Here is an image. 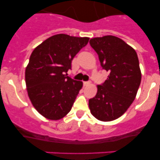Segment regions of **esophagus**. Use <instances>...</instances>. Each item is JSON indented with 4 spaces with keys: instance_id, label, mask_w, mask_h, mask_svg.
<instances>
[{
    "instance_id": "esophagus-1",
    "label": "esophagus",
    "mask_w": 160,
    "mask_h": 160,
    "mask_svg": "<svg viewBox=\"0 0 160 160\" xmlns=\"http://www.w3.org/2000/svg\"><path fill=\"white\" fill-rule=\"evenodd\" d=\"M91 82H83V85L84 86H88V85H90Z\"/></svg>"
}]
</instances>
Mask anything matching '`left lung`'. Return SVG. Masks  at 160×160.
Listing matches in <instances>:
<instances>
[{
    "instance_id": "obj_1",
    "label": "left lung",
    "mask_w": 160,
    "mask_h": 160,
    "mask_svg": "<svg viewBox=\"0 0 160 160\" xmlns=\"http://www.w3.org/2000/svg\"><path fill=\"white\" fill-rule=\"evenodd\" d=\"M90 45L110 74L102 85H97L89 109L98 120L114 121L125 113L136 98L141 81L138 57L132 46L114 35L92 38Z\"/></svg>"
}]
</instances>
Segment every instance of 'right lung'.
I'll return each instance as SVG.
<instances>
[{
  "label": "right lung",
  "instance_id": "obj_1",
  "mask_svg": "<svg viewBox=\"0 0 160 160\" xmlns=\"http://www.w3.org/2000/svg\"><path fill=\"white\" fill-rule=\"evenodd\" d=\"M88 37L53 35L35 47L25 69L27 92L33 107L49 120H60L71 110L83 82L66 77Z\"/></svg>",
  "mask_w": 160,
  "mask_h": 160
}]
</instances>
